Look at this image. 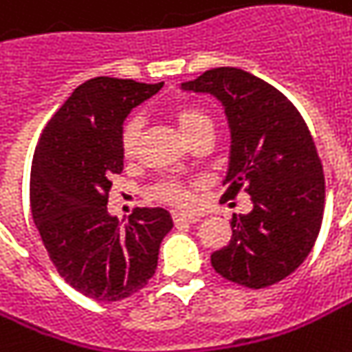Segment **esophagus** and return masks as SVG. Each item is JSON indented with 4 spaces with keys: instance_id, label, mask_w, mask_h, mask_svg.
Here are the masks:
<instances>
[{
    "instance_id": "34e87169",
    "label": "esophagus",
    "mask_w": 352,
    "mask_h": 352,
    "mask_svg": "<svg viewBox=\"0 0 352 352\" xmlns=\"http://www.w3.org/2000/svg\"><path fill=\"white\" fill-rule=\"evenodd\" d=\"M173 221L175 225H189V223H195V215H187V213H173Z\"/></svg>"
}]
</instances>
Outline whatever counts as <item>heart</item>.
Returning <instances> with one entry per match:
<instances>
[{
  "label": "heart",
  "mask_w": 352,
  "mask_h": 352,
  "mask_svg": "<svg viewBox=\"0 0 352 352\" xmlns=\"http://www.w3.org/2000/svg\"><path fill=\"white\" fill-rule=\"evenodd\" d=\"M175 123L179 127L181 135L185 139H191L197 131L201 129H207V127H213V121L211 117L205 113L203 109L193 107V105H183L175 109ZM139 135H141V121L139 119H129L123 127V133H121V147H123V153L129 157L133 155L137 151V143H139ZM153 195L169 205H175V207H185L189 205L191 195L189 191L175 181H167V183H161L157 185Z\"/></svg>",
  "instance_id": "1"
}]
</instances>
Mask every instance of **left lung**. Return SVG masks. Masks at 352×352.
Here are the masks:
<instances>
[{
  "mask_svg": "<svg viewBox=\"0 0 352 352\" xmlns=\"http://www.w3.org/2000/svg\"><path fill=\"white\" fill-rule=\"evenodd\" d=\"M181 89L223 105L231 135L223 197L233 199L245 185L253 201L247 215H233V237L211 265L249 289L275 285L307 258L319 235L324 177L313 137L295 105L253 73L217 67Z\"/></svg>",
  "mask_w": 352,
  "mask_h": 352,
  "instance_id": "8db88e82",
  "label": "left lung"
}]
</instances>
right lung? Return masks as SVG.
I'll list each match as a JSON object with an SVG mask.
<instances>
[{
	"instance_id": "1",
	"label": "right lung",
	"mask_w": 352,
	"mask_h": 352,
	"mask_svg": "<svg viewBox=\"0 0 352 352\" xmlns=\"http://www.w3.org/2000/svg\"><path fill=\"white\" fill-rule=\"evenodd\" d=\"M161 87L115 77L81 83L47 121L33 153V223L57 273L94 300L141 291L173 227L161 207L137 209L127 223L107 213L109 179L123 171V123Z\"/></svg>"
}]
</instances>
